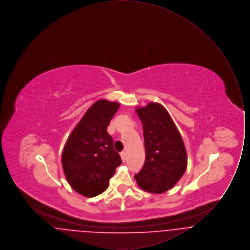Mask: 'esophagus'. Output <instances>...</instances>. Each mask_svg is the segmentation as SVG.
Listing matches in <instances>:
<instances>
[{
	"label": "esophagus",
	"mask_w": 250,
	"mask_h": 250,
	"mask_svg": "<svg viewBox=\"0 0 250 250\" xmlns=\"http://www.w3.org/2000/svg\"><path fill=\"white\" fill-rule=\"evenodd\" d=\"M121 157H122V160H123V162H125V159H126V155H125V152H122L121 154Z\"/></svg>",
	"instance_id": "obj_1"
}]
</instances>
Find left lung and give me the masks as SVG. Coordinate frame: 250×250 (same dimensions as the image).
Wrapping results in <instances>:
<instances>
[{"mask_svg": "<svg viewBox=\"0 0 250 250\" xmlns=\"http://www.w3.org/2000/svg\"><path fill=\"white\" fill-rule=\"evenodd\" d=\"M143 125L145 162L135 174L138 185L151 193L170 189L185 173L188 157L185 144L165 107L149 103L137 108Z\"/></svg>", "mask_w": 250, "mask_h": 250, "instance_id": "8db88e82", "label": "left lung"}]
</instances>
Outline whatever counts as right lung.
Masks as SVG:
<instances>
[{"label": "right lung", "mask_w": 250, "mask_h": 250, "mask_svg": "<svg viewBox=\"0 0 250 250\" xmlns=\"http://www.w3.org/2000/svg\"><path fill=\"white\" fill-rule=\"evenodd\" d=\"M116 102L98 100L72 131L62 151V164L72 188L86 197L107 189L122 159L107 127L119 108Z\"/></svg>", "instance_id": "add662e5"}]
</instances>
